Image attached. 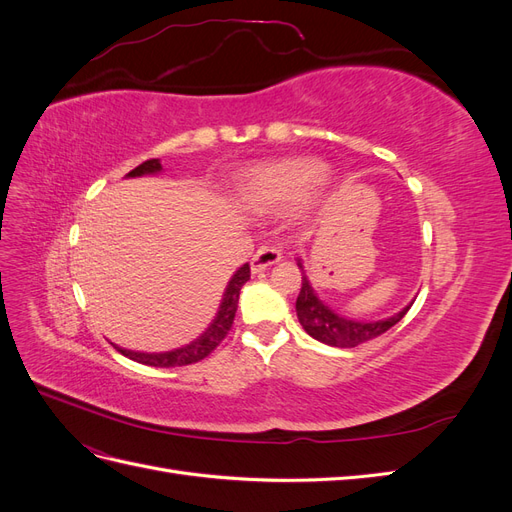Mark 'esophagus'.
I'll return each instance as SVG.
<instances>
[{
	"label": "esophagus",
	"mask_w": 512,
	"mask_h": 512,
	"mask_svg": "<svg viewBox=\"0 0 512 512\" xmlns=\"http://www.w3.org/2000/svg\"><path fill=\"white\" fill-rule=\"evenodd\" d=\"M282 260V250L280 247H271V245H262L260 250L254 254L252 258V273H260L269 269L271 265H277V262Z\"/></svg>",
	"instance_id": "obj_1"
}]
</instances>
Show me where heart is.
Returning a JSON list of instances; mask_svg holds the SVG:
<instances>
[{
	"mask_svg": "<svg viewBox=\"0 0 512 512\" xmlns=\"http://www.w3.org/2000/svg\"><path fill=\"white\" fill-rule=\"evenodd\" d=\"M324 179H327V166L314 158L269 164L245 179L239 190V203L254 211L290 207L303 203Z\"/></svg>",
	"mask_w": 512,
	"mask_h": 512,
	"instance_id": "obj_1",
	"label": "heart"
}]
</instances>
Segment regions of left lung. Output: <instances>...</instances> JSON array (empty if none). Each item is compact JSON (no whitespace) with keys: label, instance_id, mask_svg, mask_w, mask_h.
<instances>
[{"label":"left lung","instance_id":"8db88e82","mask_svg":"<svg viewBox=\"0 0 512 512\" xmlns=\"http://www.w3.org/2000/svg\"><path fill=\"white\" fill-rule=\"evenodd\" d=\"M297 265L303 273L301 292L297 297V318L301 322V327L307 331V335H312L314 339H318V342L327 344V346L354 348L359 344H365V342H369V339H374V337L389 331L391 327H395V324L404 318L408 314V309L412 307V303H410L401 309V312L384 318V320H371V322L350 320L342 314H337L335 309H331L318 297V292L307 280L301 258H297Z\"/></svg>","mask_w":512,"mask_h":512}]
</instances>
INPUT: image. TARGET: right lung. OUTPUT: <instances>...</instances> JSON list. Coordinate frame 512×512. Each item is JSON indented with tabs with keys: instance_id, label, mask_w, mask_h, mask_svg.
Listing matches in <instances>:
<instances>
[{
	"instance_id": "add662e5",
	"label": "right lung",
	"mask_w": 512,
	"mask_h": 512,
	"mask_svg": "<svg viewBox=\"0 0 512 512\" xmlns=\"http://www.w3.org/2000/svg\"><path fill=\"white\" fill-rule=\"evenodd\" d=\"M162 170L160 160H147L143 164H138L134 170H130L128 177H143V175H156ZM250 280V265H245L230 277V282L224 290V297L220 303L218 314H215L213 322L207 327V331L196 337L194 342H190L188 346L177 348V350H168V352H136V350H126L115 346L123 356L128 359L143 363V365H151V367H181V365H192L203 361L205 356H209L215 348L222 344V339L228 335L232 320H235L237 314V305H239V292L241 286Z\"/></svg>"
}]
</instances>
